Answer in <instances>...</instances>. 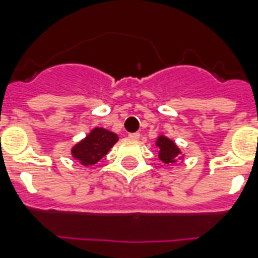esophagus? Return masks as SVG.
Masks as SVG:
<instances>
[{"instance_id": "34e87169", "label": "esophagus", "mask_w": 258, "mask_h": 258, "mask_svg": "<svg viewBox=\"0 0 258 258\" xmlns=\"http://www.w3.org/2000/svg\"><path fill=\"white\" fill-rule=\"evenodd\" d=\"M128 138H130V139H134V141H137V139H139V138H141V134H139V133H131V134H128Z\"/></svg>"}]
</instances>
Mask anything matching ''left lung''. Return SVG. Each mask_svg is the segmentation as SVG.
I'll return each mask as SVG.
<instances>
[{
	"label": "left lung",
	"mask_w": 258,
	"mask_h": 258,
	"mask_svg": "<svg viewBox=\"0 0 258 258\" xmlns=\"http://www.w3.org/2000/svg\"><path fill=\"white\" fill-rule=\"evenodd\" d=\"M157 146L159 147V159L163 163H175L179 158L180 150L175 146V143L170 141L169 138L159 137L157 141Z\"/></svg>",
	"instance_id": "1"
}]
</instances>
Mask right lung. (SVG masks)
<instances>
[{
  "mask_svg": "<svg viewBox=\"0 0 258 258\" xmlns=\"http://www.w3.org/2000/svg\"><path fill=\"white\" fill-rule=\"evenodd\" d=\"M117 142L116 134L104 128H93L86 139L79 142L72 149V157L82 165H95Z\"/></svg>",
  "mask_w": 258,
  "mask_h": 258,
  "instance_id": "right-lung-1",
  "label": "right lung"
}]
</instances>
